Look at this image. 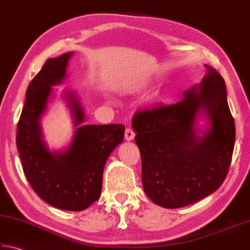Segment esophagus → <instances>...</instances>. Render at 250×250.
<instances>
[{"label":"esophagus","instance_id":"1","mask_svg":"<svg viewBox=\"0 0 250 250\" xmlns=\"http://www.w3.org/2000/svg\"><path fill=\"white\" fill-rule=\"evenodd\" d=\"M134 138H135L134 130L131 129L130 127H127L126 130H125V139H126L127 141H130V140H133Z\"/></svg>","mask_w":250,"mask_h":250}]
</instances>
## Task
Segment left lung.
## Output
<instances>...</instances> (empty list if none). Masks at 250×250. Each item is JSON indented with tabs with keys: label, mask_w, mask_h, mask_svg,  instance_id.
I'll use <instances>...</instances> for the list:
<instances>
[{
	"label": "left lung",
	"mask_w": 250,
	"mask_h": 250,
	"mask_svg": "<svg viewBox=\"0 0 250 250\" xmlns=\"http://www.w3.org/2000/svg\"><path fill=\"white\" fill-rule=\"evenodd\" d=\"M205 68L182 101L137 112L131 122L145 194L163 208H182L213 194L229 171L235 124L227 86L214 68Z\"/></svg>",
	"instance_id": "obj_1"
}]
</instances>
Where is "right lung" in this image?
<instances>
[{
    "mask_svg": "<svg viewBox=\"0 0 250 250\" xmlns=\"http://www.w3.org/2000/svg\"><path fill=\"white\" fill-rule=\"evenodd\" d=\"M74 52L49 59L30 82L17 125L16 145L23 173L32 189L46 204L61 210L83 211L101 196L104 166L124 140L122 124L84 125L86 113L77 93L63 90L72 115L74 134L67 147L51 150L44 140L42 117L67 78Z\"/></svg>",
    "mask_w": 250,
    "mask_h": 250,
    "instance_id": "add662e5",
    "label": "right lung"
}]
</instances>
